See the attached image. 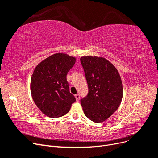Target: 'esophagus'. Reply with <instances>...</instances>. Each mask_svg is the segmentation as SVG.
<instances>
[{
  "label": "esophagus",
  "mask_w": 158,
  "mask_h": 158,
  "mask_svg": "<svg viewBox=\"0 0 158 158\" xmlns=\"http://www.w3.org/2000/svg\"><path fill=\"white\" fill-rule=\"evenodd\" d=\"M75 98H76V102H79V100H80V95L78 94H76L75 95Z\"/></svg>",
  "instance_id": "esophagus-1"
}]
</instances>
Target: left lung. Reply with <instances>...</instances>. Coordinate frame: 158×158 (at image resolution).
<instances>
[{
  "label": "left lung",
  "mask_w": 158,
  "mask_h": 158,
  "mask_svg": "<svg viewBox=\"0 0 158 158\" xmlns=\"http://www.w3.org/2000/svg\"><path fill=\"white\" fill-rule=\"evenodd\" d=\"M80 62L88 85L87 96L80 100L84 114L95 123L103 122L121 103V76L114 66L103 57L82 56Z\"/></svg>",
  "instance_id": "obj_1"
}]
</instances>
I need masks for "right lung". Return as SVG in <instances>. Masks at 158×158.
<instances>
[{"mask_svg":"<svg viewBox=\"0 0 158 158\" xmlns=\"http://www.w3.org/2000/svg\"><path fill=\"white\" fill-rule=\"evenodd\" d=\"M75 63V57L59 52L41 61L33 71L30 82L31 96L46 116H63L76 102L66 80L68 72Z\"/></svg>","mask_w":158,"mask_h":158,"instance_id":"add662e5","label":"right lung"}]
</instances>
